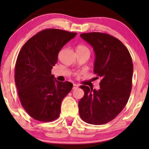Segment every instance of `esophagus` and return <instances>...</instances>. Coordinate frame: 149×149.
<instances>
[{"label":"esophagus","instance_id":"esophagus-1","mask_svg":"<svg viewBox=\"0 0 149 149\" xmlns=\"http://www.w3.org/2000/svg\"><path fill=\"white\" fill-rule=\"evenodd\" d=\"M78 88H79L78 85L75 84H74V85H73V90H76Z\"/></svg>","mask_w":149,"mask_h":149}]
</instances>
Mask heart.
I'll list each match as a JSON object with an SVG mask.
<instances>
[{
    "mask_svg": "<svg viewBox=\"0 0 149 149\" xmlns=\"http://www.w3.org/2000/svg\"><path fill=\"white\" fill-rule=\"evenodd\" d=\"M76 51H77V52L86 54H88L89 56L90 55V49H88L86 46L83 45H78L76 47Z\"/></svg>",
    "mask_w": 149,
    "mask_h": 149,
    "instance_id": "1",
    "label": "heart"
}]
</instances>
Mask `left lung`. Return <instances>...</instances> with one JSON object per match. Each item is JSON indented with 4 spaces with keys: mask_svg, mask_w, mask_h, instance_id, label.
Returning <instances> with one entry per match:
<instances>
[{
    "mask_svg": "<svg viewBox=\"0 0 149 149\" xmlns=\"http://www.w3.org/2000/svg\"><path fill=\"white\" fill-rule=\"evenodd\" d=\"M92 46L94 74L101 78L100 89L80 86L84 91L79 102L82 120L93 125L111 121L127 103L132 89L133 64L126 47L116 38L102 33L81 34Z\"/></svg>",
    "mask_w": 149,
    "mask_h": 149,
    "instance_id": "8db88e82",
    "label": "left lung"
}]
</instances>
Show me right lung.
Segmentation results:
<instances>
[{
  "label": "right lung",
  "instance_id": "add662e5",
  "mask_svg": "<svg viewBox=\"0 0 149 149\" xmlns=\"http://www.w3.org/2000/svg\"><path fill=\"white\" fill-rule=\"evenodd\" d=\"M76 34L57 29L43 30L31 38L18 54L16 86L22 106L34 120L47 122L58 118L62 100L73 84L57 81L51 70L60 50Z\"/></svg>",
  "mask_w": 149,
  "mask_h": 149
}]
</instances>
